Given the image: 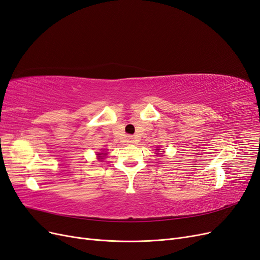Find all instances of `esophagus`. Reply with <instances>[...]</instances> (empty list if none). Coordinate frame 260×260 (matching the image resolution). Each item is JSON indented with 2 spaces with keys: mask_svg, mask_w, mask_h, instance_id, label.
<instances>
[{
  "mask_svg": "<svg viewBox=\"0 0 260 260\" xmlns=\"http://www.w3.org/2000/svg\"><path fill=\"white\" fill-rule=\"evenodd\" d=\"M127 142H128V143H130V144H131V143H133V139H132V138H128Z\"/></svg>",
  "mask_w": 260,
  "mask_h": 260,
  "instance_id": "1",
  "label": "esophagus"
}]
</instances>
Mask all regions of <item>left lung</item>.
I'll use <instances>...</instances> for the list:
<instances>
[{
  "label": "left lung",
  "instance_id": "1",
  "mask_svg": "<svg viewBox=\"0 0 260 260\" xmlns=\"http://www.w3.org/2000/svg\"><path fill=\"white\" fill-rule=\"evenodd\" d=\"M159 149H160V148H157V151H159ZM157 154H159V153H157ZM160 154H161V153H160Z\"/></svg>",
  "mask_w": 260,
  "mask_h": 260
}]
</instances>
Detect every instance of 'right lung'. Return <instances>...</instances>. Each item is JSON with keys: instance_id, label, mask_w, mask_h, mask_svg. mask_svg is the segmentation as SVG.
<instances>
[{"instance_id": "add662e5", "label": "right lung", "mask_w": 260, "mask_h": 260, "mask_svg": "<svg viewBox=\"0 0 260 260\" xmlns=\"http://www.w3.org/2000/svg\"><path fill=\"white\" fill-rule=\"evenodd\" d=\"M96 155H98V158L102 160V159H103V158H104V157H105V156L107 155V153H98Z\"/></svg>"}]
</instances>
